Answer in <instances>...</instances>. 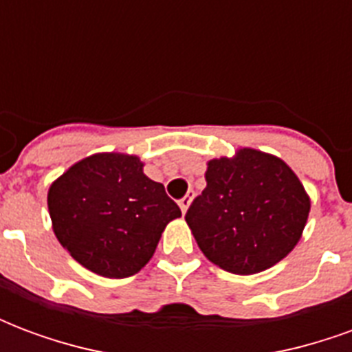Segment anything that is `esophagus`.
<instances>
[{"mask_svg": "<svg viewBox=\"0 0 352 352\" xmlns=\"http://www.w3.org/2000/svg\"><path fill=\"white\" fill-rule=\"evenodd\" d=\"M190 201H192V194H186V196L179 201V207H181V211H183V213H186V209H188V206H190Z\"/></svg>", "mask_w": 352, "mask_h": 352, "instance_id": "esophagus-1", "label": "esophagus"}]
</instances>
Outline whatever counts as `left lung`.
<instances>
[{
  "label": "left lung",
  "mask_w": 352,
  "mask_h": 352,
  "mask_svg": "<svg viewBox=\"0 0 352 352\" xmlns=\"http://www.w3.org/2000/svg\"><path fill=\"white\" fill-rule=\"evenodd\" d=\"M206 181L184 219L213 264L252 275L277 264L300 241L311 201L280 158L241 148L234 158L209 160Z\"/></svg>",
  "instance_id": "8db88e82"
}]
</instances>
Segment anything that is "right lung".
Returning <instances> with one entry per match:
<instances>
[{
    "label": "right lung",
    "instance_id": "1",
    "mask_svg": "<svg viewBox=\"0 0 352 352\" xmlns=\"http://www.w3.org/2000/svg\"><path fill=\"white\" fill-rule=\"evenodd\" d=\"M52 230L90 272L130 277L153 258L168 222L181 209L164 184L143 173L138 156L92 154L73 164L49 188Z\"/></svg>",
    "mask_w": 352,
    "mask_h": 352
}]
</instances>
